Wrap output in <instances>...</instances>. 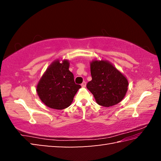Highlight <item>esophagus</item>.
<instances>
[{"label": "esophagus", "instance_id": "obj_1", "mask_svg": "<svg viewBox=\"0 0 161 161\" xmlns=\"http://www.w3.org/2000/svg\"><path fill=\"white\" fill-rule=\"evenodd\" d=\"M86 83L85 82V81H83L82 83H81V86H82V87H85L86 86Z\"/></svg>", "mask_w": 161, "mask_h": 161}]
</instances>
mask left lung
Segmentation results:
<instances>
[{
    "mask_svg": "<svg viewBox=\"0 0 161 161\" xmlns=\"http://www.w3.org/2000/svg\"><path fill=\"white\" fill-rule=\"evenodd\" d=\"M92 80L86 84L100 106L109 107L119 103L128 90L127 79L107 60H93L90 63Z\"/></svg>",
    "mask_w": 161,
    "mask_h": 161,
    "instance_id": "1",
    "label": "left lung"
}]
</instances>
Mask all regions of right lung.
Masks as SVG:
<instances>
[{
    "label": "right lung",
    "mask_w": 161,
    "mask_h": 161,
    "mask_svg": "<svg viewBox=\"0 0 161 161\" xmlns=\"http://www.w3.org/2000/svg\"><path fill=\"white\" fill-rule=\"evenodd\" d=\"M59 62L57 59L48 67L37 84L36 91L47 107L61 110L69 107L81 86L75 82L74 75L69 70V61Z\"/></svg>",
    "instance_id": "obj_1"
}]
</instances>
